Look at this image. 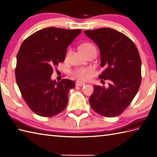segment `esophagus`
Returning <instances> with one entry per match:
<instances>
[{"label":"esophagus","instance_id":"esophagus-1","mask_svg":"<svg viewBox=\"0 0 157 157\" xmlns=\"http://www.w3.org/2000/svg\"><path fill=\"white\" fill-rule=\"evenodd\" d=\"M76 86H82L85 85V82H81V81H76Z\"/></svg>","mask_w":157,"mask_h":157}]
</instances>
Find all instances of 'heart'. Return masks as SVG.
<instances>
[{"mask_svg":"<svg viewBox=\"0 0 157 157\" xmlns=\"http://www.w3.org/2000/svg\"><path fill=\"white\" fill-rule=\"evenodd\" d=\"M82 50L83 52L86 55L88 54L90 52L93 51H96L97 49L95 46L91 43H85L83 44L81 46ZM71 51L69 50L67 53V57L69 56V55L71 54ZM93 69L90 67L88 68H77L75 70H73L72 72V75L75 76V78H78L79 80H81V81H85V80H87L89 76L90 72H92Z\"/></svg>","mask_w":157,"mask_h":157,"instance_id":"b5f03b06","label":"heart"}]
</instances>
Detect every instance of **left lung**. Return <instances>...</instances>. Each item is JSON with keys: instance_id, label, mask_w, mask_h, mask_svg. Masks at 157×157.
<instances>
[{"instance_id": "8db88e82", "label": "left lung", "mask_w": 157, "mask_h": 157, "mask_svg": "<svg viewBox=\"0 0 157 157\" xmlns=\"http://www.w3.org/2000/svg\"><path fill=\"white\" fill-rule=\"evenodd\" d=\"M84 32L100 50L101 67L105 70L99 78L109 81L108 88L94 86L90 105L103 116H119L131 103L140 88L141 59L138 50L126 35L111 28Z\"/></svg>"}]
</instances>
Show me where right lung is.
<instances>
[{
	"label": "right lung",
	"mask_w": 157,
	"mask_h": 157,
	"mask_svg": "<svg viewBox=\"0 0 157 157\" xmlns=\"http://www.w3.org/2000/svg\"><path fill=\"white\" fill-rule=\"evenodd\" d=\"M81 29L47 27L24 40L17 55L15 77L23 99L35 113L52 117L67 105L68 92L75 86L67 78L52 81L53 69L64 61L67 49Z\"/></svg>",
	"instance_id": "right-lung-1"
}]
</instances>
